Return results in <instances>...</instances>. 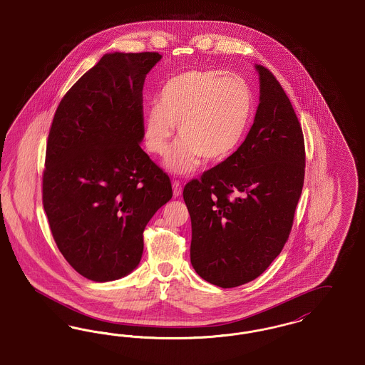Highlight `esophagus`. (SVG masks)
<instances>
[{
	"mask_svg": "<svg viewBox=\"0 0 365 365\" xmlns=\"http://www.w3.org/2000/svg\"><path fill=\"white\" fill-rule=\"evenodd\" d=\"M172 185H173V195H175V197H178V196L181 195V192H182V185H181V182L175 180Z\"/></svg>",
	"mask_w": 365,
	"mask_h": 365,
	"instance_id": "esophagus-1",
	"label": "esophagus"
}]
</instances>
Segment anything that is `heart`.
I'll return each mask as SVG.
<instances>
[{"mask_svg":"<svg viewBox=\"0 0 365 365\" xmlns=\"http://www.w3.org/2000/svg\"><path fill=\"white\" fill-rule=\"evenodd\" d=\"M254 93L240 75L217 69L185 71L168 80L144 115L145 148L162 157L175 133L181 140L166 159L178 175L193 172L202 157L221 162L242 142L254 113Z\"/></svg>","mask_w":365,"mask_h":365,"instance_id":"b5f03b06","label":"heart"}]
</instances>
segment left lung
<instances>
[{
	"label": "left lung",
	"mask_w": 365,
	"mask_h": 365,
	"mask_svg": "<svg viewBox=\"0 0 365 365\" xmlns=\"http://www.w3.org/2000/svg\"><path fill=\"white\" fill-rule=\"evenodd\" d=\"M256 69L260 103L245 140L182 192L192 223L190 263L223 289L254 281L281 254L304 185L302 124L272 72Z\"/></svg>",
	"instance_id": "8db88e82"
}]
</instances>
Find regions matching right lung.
Listing matches in <instances>:
<instances>
[{"label": "right lung", "instance_id": "1", "mask_svg": "<svg viewBox=\"0 0 365 365\" xmlns=\"http://www.w3.org/2000/svg\"><path fill=\"white\" fill-rule=\"evenodd\" d=\"M157 51L105 54L63 96L48 130L42 202L65 260L96 282L139 264L172 182L144 153L143 84Z\"/></svg>", "mask_w": 365, "mask_h": 365}]
</instances>
